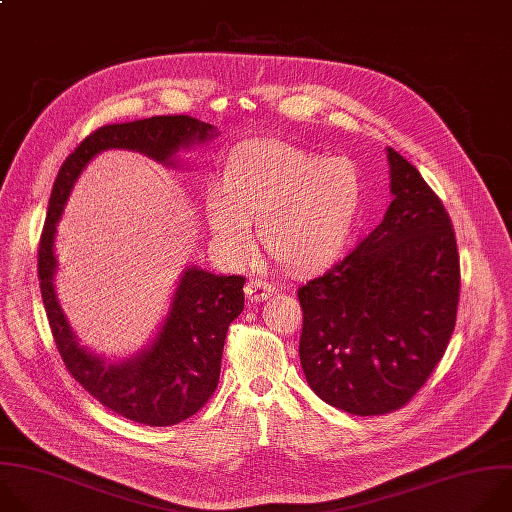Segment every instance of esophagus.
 <instances>
[{
	"instance_id": "1",
	"label": "esophagus",
	"mask_w": 512,
	"mask_h": 512,
	"mask_svg": "<svg viewBox=\"0 0 512 512\" xmlns=\"http://www.w3.org/2000/svg\"><path fill=\"white\" fill-rule=\"evenodd\" d=\"M274 292V286L262 278H252L248 284H246V296L252 300V302H260V300H266L270 294Z\"/></svg>"
}]
</instances>
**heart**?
Listing matches in <instances>:
<instances>
[{
    "mask_svg": "<svg viewBox=\"0 0 512 512\" xmlns=\"http://www.w3.org/2000/svg\"><path fill=\"white\" fill-rule=\"evenodd\" d=\"M361 201V175L347 157H329L284 141L234 149L203 212L214 240L234 258L250 244V222L266 252L288 266H313L347 238Z\"/></svg>",
    "mask_w": 512,
    "mask_h": 512,
    "instance_id": "heart-1",
    "label": "heart"
}]
</instances>
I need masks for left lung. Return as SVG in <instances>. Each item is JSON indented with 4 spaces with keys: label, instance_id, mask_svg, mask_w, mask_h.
Instances as JSON below:
<instances>
[{
    "label": "left lung",
    "instance_id": "8db88e82",
    "mask_svg": "<svg viewBox=\"0 0 512 512\" xmlns=\"http://www.w3.org/2000/svg\"><path fill=\"white\" fill-rule=\"evenodd\" d=\"M393 201L341 262L298 288L300 365L353 416L399 410L440 363L456 325L460 258L440 197L387 147Z\"/></svg>",
    "mask_w": 512,
    "mask_h": 512
}]
</instances>
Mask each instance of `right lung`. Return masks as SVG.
<instances>
[{
  "mask_svg": "<svg viewBox=\"0 0 512 512\" xmlns=\"http://www.w3.org/2000/svg\"><path fill=\"white\" fill-rule=\"evenodd\" d=\"M218 137L214 125L187 115L105 125L62 163L38 248V278L58 353L72 377L115 414L145 426H173L197 414L214 395L230 323L244 311V276H218L187 266L157 337L137 355L107 361L82 347L56 296V226L68 195L98 153L129 149L175 167V153Z\"/></svg>",
  "mask_w": 512,
  "mask_h": 512,
  "instance_id": "right-lung-1",
  "label": "right lung"
}]
</instances>
